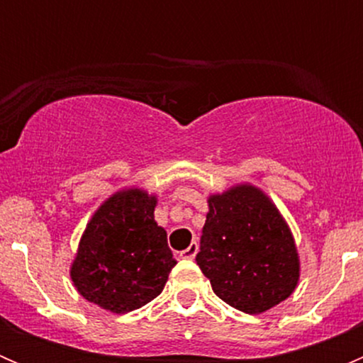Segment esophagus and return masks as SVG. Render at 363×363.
<instances>
[{"instance_id":"esophagus-1","label":"esophagus","mask_w":363,"mask_h":363,"mask_svg":"<svg viewBox=\"0 0 363 363\" xmlns=\"http://www.w3.org/2000/svg\"><path fill=\"white\" fill-rule=\"evenodd\" d=\"M196 252H199V244L191 242V244H189L188 250L181 251V258H184V259H195Z\"/></svg>"}]
</instances>
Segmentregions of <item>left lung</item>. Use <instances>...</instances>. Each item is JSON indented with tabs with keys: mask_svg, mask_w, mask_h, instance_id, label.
Masks as SVG:
<instances>
[{
	"mask_svg": "<svg viewBox=\"0 0 363 363\" xmlns=\"http://www.w3.org/2000/svg\"><path fill=\"white\" fill-rule=\"evenodd\" d=\"M196 263L228 306L262 314L286 300L300 279L296 244L277 205L250 182L207 196Z\"/></svg>",
	"mask_w": 363,
	"mask_h": 363,
	"instance_id": "8db88e82",
	"label": "left lung"
}]
</instances>
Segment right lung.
I'll use <instances>...</instances> for the list:
<instances>
[{
  "label": "right lung",
  "instance_id": "right-lung-1",
  "mask_svg": "<svg viewBox=\"0 0 363 363\" xmlns=\"http://www.w3.org/2000/svg\"><path fill=\"white\" fill-rule=\"evenodd\" d=\"M156 193L124 188L93 212L69 265V279L87 302L130 313L163 291L177 259L155 219Z\"/></svg>",
  "mask_w": 363,
  "mask_h": 363
}]
</instances>
